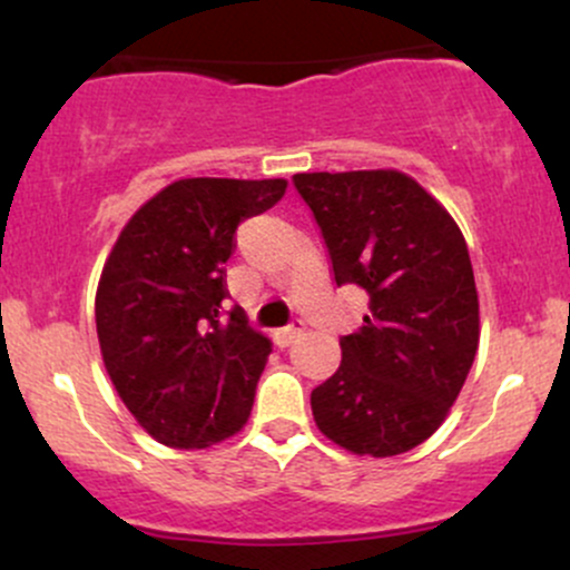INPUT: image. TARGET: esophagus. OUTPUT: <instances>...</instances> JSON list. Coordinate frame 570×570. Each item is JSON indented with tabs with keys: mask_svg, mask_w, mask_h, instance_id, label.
Here are the masks:
<instances>
[{
	"mask_svg": "<svg viewBox=\"0 0 570 570\" xmlns=\"http://www.w3.org/2000/svg\"><path fill=\"white\" fill-rule=\"evenodd\" d=\"M303 322H292L289 326H284V330L276 332V343L281 345V348H286V345H292L294 340H297L299 335H303Z\"/></svg>",
	"mask_w": 570,
	"mask_h": 570,
	"instance_id": "1",
	"label": "esophagus"
}]
</instances>
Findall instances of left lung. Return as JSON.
<instances>
[{"mask_svg":"<svg viewBox=\"0 0 570 570\" xmlns=\"http://www.w3.org/2000/svg\"><path fill=\"white\" fill-rule=\"evenodd\" d=\"M335 284L370 294L343 362L313 389L316 426L356 455L389 458L429 440L461 394L480 343L466 240L448 212L399 171L294 174Z\"/></svg>","mask_w":570,"mask_h":570,"instance_id":"8db88e82","label":"left lung"}]
</instances>
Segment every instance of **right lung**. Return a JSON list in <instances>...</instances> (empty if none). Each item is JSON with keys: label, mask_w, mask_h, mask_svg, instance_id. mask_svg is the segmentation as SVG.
<instances>
[{"label": "right lung", "mask_w": 570, "mask_h": 570, "mask_svg": "<svg viewBox=\"0 0 570 570\" xmlns=\"http://www.w3.org/2000/svg\"><path fill=\"white\" fill-rule=\"evenodd\" d=\"M286 179H179L122 227L96 292L104 367L160 444L200 450L244 429L271 340L222 311L235 230Z\"/></svg>", "instance_id": "1"}]
</instances>
